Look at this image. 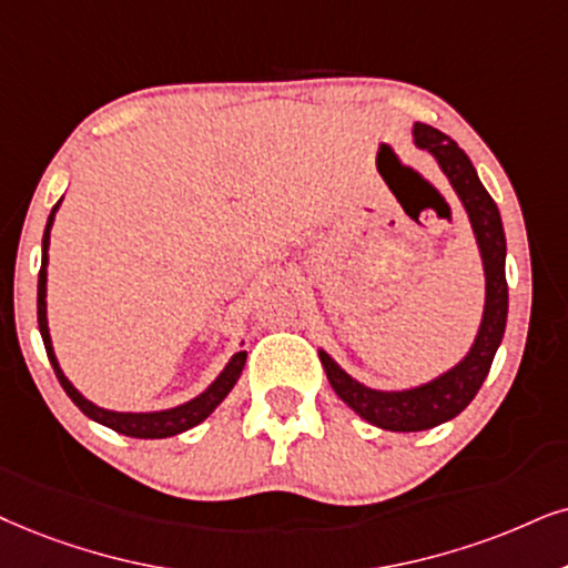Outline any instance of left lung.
<instances>
[{"label":"left lung","instance_id":"left-lung-1","mask_svg":"<svg viewBox=\"0 0 568 568\" xmlns=\"http://www.w3.org/2000/svg\"><path fill=\"white\" fill-rule=\"evenodd\" d=\"M412 135L416 146L435 156L437 168L448 178L450 189L456 191L466 217L471 222L485 270V308L475 343L462 362L429 379V383L406 387V390H375V387L362 385L346 369H341V364L327 351L320 348V362L337 398L354 408L369 425L390 429V433L433 429L462 414L477 396L487 372H490L495 351L504 341L508 317L506 233L498 206L485 191V185L479 183L475 164L469 162V156L454 139L425 123H414Z\"/></svg>","mask_w":568,"mask_h":568}]
</instances>
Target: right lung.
Here are the masks:
<instances>
[{"instance_id": "1", "label": "right lung", "mask_w": 568, "mask_h": 568, "mask_svg": "<svg viewBox=\"0 0 568 568\" xmlns=\"http://www.w3.org/2000/svg\"><path fill=\"white\" fill-rule=\"evenodd\" d=\"M60 210V201L54 204L52 214L47 220V231H44V241H41V272H39V333L41 341H44L47 356L52 362L54 375L60 379V385L64 387L70 400L81 408V412L89 416V419L99 422V425L114 429V433L128 435V437H143V440H160V437H172L181 435L185 429L201 425V422L210 416L214 408H217L222 400H225L227 393L233 390V385L239 383L243 364H246V351H239L233 354L231 362L225 364V369L220 372L217 379L206 387L204 393H199L196 398L185 400L181 406L172 408H162V412H112V408H102L97 404H91L89 398L83 396L78 387L64 377V372L60 367L54 356V346H52V335H49V322H47V264H49V233H52L54 225V214Z\"/></svg>"}]
</instances>
